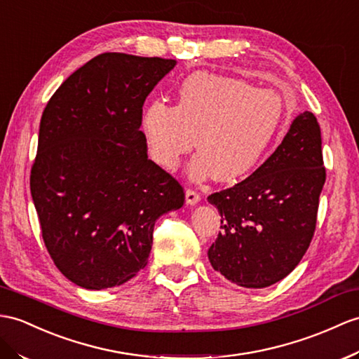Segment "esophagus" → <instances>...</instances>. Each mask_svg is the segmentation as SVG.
Instances as JSON below:
<instances>
[{
  "instance_id": "esophagus-1",
  "label": "esophagus",
  "mask_w": 359,
  "mask_h": 359,
  "mask_svg": "<svg viewBox=\"0 0 359 359\" xmlns=\"http://www.w3.org/2000/svg\"><path fill=\"white\" fill-rule=\"evenodd\" d=\"M199 199H201V195L198 194L196 190H194V189H187V191H186V203H187V204L194 205V204H196V203H198Z\"/></svg>"
}]
</instances>
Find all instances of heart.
<instances>
[{"instance_id": "obj_1", "label": "heart", "mask_w": 359, "mask_h": 359, "mask_svg": "<svg viewBox=\"0 0 359 359\" xmlns=\"http://www.w3.org/2000/svg\"><path fill=\"white\" fill-rule=\"evenodd\" d=\"M283 99L255 90L239 79L205 72L189 76L178 91V104H147L142 130L152 160L175 169L195 146L194 177L221 182L245 178L264 158L285 120Z\"/></svg>"}]
</instances>
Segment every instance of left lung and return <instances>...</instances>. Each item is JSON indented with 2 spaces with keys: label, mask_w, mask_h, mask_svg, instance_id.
<instances>
[{
  "label": "left lung",
  "mask_w": 359,
  "mask_h": 359,
  "mask_svg": "<svg viewBox=\"0 0 359 359\" xmlns=\"http://www.w3.org/2000/svg\"><path fill=\"white\" fill-rule=\"evenodd\" d=\"M325 181L320 125L304 111L256 172L208 196L222 229L208 248L215 271L243 287L280 282L309 248Z\"/></svg>",
  "instance_id": "8db88e82"
}]
</instances>
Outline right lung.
Wrapping results in <instances>:
<instances>
[{"label": "right lung", "mask_w": 359, "mask_h": 359, "mask_svg": "<svg viewBox=\"0 0 359 359\" xmlns=\"http://www.w3.org/2000/svg\"><path fill=\"white\" fill-rule=\"evenodd\" d=\"M173 59L102 53L42 112L30 191L50 257L85 290L123 285L147 265L155 221L184 189L147 158L143 104Z\"/></svg>", "instance_id": "add662e5"}]
</instances>
